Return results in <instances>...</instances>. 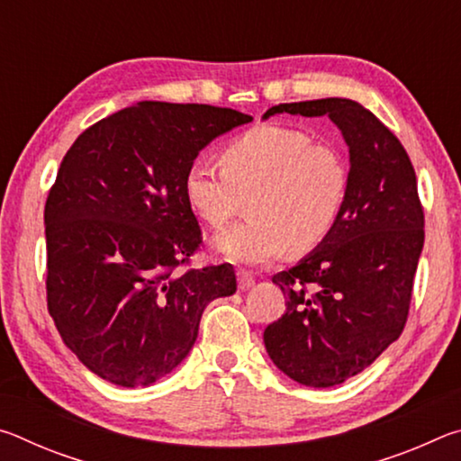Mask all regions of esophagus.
Wrapping results in <instances>:
<instances>
[{
  "instance_id": "1",
  "label": "esophagus",
  "mask_w": 461,
  "mask_h": 461,
  "mask_svg": "<svg viewBox=\"0 0 461 461\" xmlns=\"http://www.w3.org/2000/svg\"><path fill=\"white\" fill-rule=\"evenodd\" d=\"M254 286V278L248 275V272H244V270H240L238 272V288L240 291H248V288H252Z\"/></svg>"
}]
</instances>
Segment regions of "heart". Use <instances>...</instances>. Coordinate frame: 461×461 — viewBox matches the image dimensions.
<instances>
[{"label":"heart","instance_id":"obj_1","mask_svg":"<svg viewBox=\"0 0 461 461\" xmlns=\"http://www.w3.org/2000/svg\"><path fill=\"white\" fill-rule=\"evenodd\" d=\"M220 167L194 162L183 178L191 212L221 228L248 199L249 220L212 240L231 262L260 267L288 248L307 254L330 236L348 194V167L331 146L315 144L301 130L256 126L220 152Z\"/></svg>","mask_w":461,"mask_h":461}]
</instances>
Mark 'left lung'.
<instances>
[{"mask_svg": "<svg viewBox=\"0 0 461 461\" xmlns=\"http://www.w3.org/2000/svg\"><path fill=\"white\" fill-rule=\"evenodd\" d=\"M327 115L349 150L348 194L330 236L272 283L286 313L264 330L270 360L288 378L330 388L356 376L399 339L420 249L417 176L393 131L357 101L327 97L270 107V115Z\"/></svg>", "mask_w": 461, "mask_h": 461, "instance_id": "obj_1", "label": "left lung"}]
</instances>
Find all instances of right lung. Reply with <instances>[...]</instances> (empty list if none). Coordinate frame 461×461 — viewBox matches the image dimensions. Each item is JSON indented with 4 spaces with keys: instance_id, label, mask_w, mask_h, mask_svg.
Instances as JSON below:
<instances>
[{
    "instance_id": "1",
    "label": "right lung",
    "mask_w": 461,
    "mask_h": 461,
    "mask_svg": "<svg viewBox=\"0 0 461 461\" xmlns=\"http://www.w3.org/2000/svg\"><path fill=\"white\" fill-rule=\"evenodd\" d=\"M236 109L140 101L85 130L44 207L46 299L65 346L99 378L150 386L189 356L231 264L175 272L201 244L183 178Z\"/></svg>"
}]
</instances>
